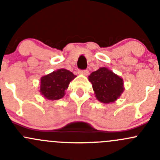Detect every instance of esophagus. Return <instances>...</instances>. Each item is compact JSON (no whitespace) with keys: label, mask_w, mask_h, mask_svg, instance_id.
Masks as SVG:
<instances>
[{"label":"esophagus","mask_w":160,"mask_h":160,"mask_svg":"<svg viewBox=\"0 0 160 160\" xmlns=\"http://www.w3.org/2000/svg\"><path fill=\"white\" fill-rule=\"evenodd\" d=\"M78 72H79V73H80V74H83V75H84V76H88V74H89V71H88V70H79Z\"/></svg>","instance_id":"esophagus-1"}]
</instances>
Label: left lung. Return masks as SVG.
I'll return each instance as SVG.
<instances>
[{
	"mask_svg": "<svg viewBox=\"0 0 160 160\" xmlns=\"http://www.w3.org/2000/svg\"><path fill=\"white\" fill-rule=\"evenodd\" d=\"M88 80L92 83L97 99L104 104L115 101L125 90L122 78L106 67L92 72Z\"/></svg>",
	"mask_w": 160,
	"mask_h": 160,
	"instance_id": "left-lung-1",
	"label": "left lung"
}]
</instances>
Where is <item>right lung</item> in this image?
Wrapping results in <instances>:
<instances>
[{
	"mask_svg": "<svg viewBox=\"0 0 160 160\" xmlns=\"http://www.w3.org/2000/svg\"><path fill=\"white\" fill-rule=\"evenodd\" d=\"M77 76L66 69H59L44 76L40 82V93L46 99L59 100L63 98L69 84Z\"/></svg>",
	"mask_w": 160,
	"mask_h": 160,
	"instance_id": "1",
	"label": "right lung"
}]
</instances>
